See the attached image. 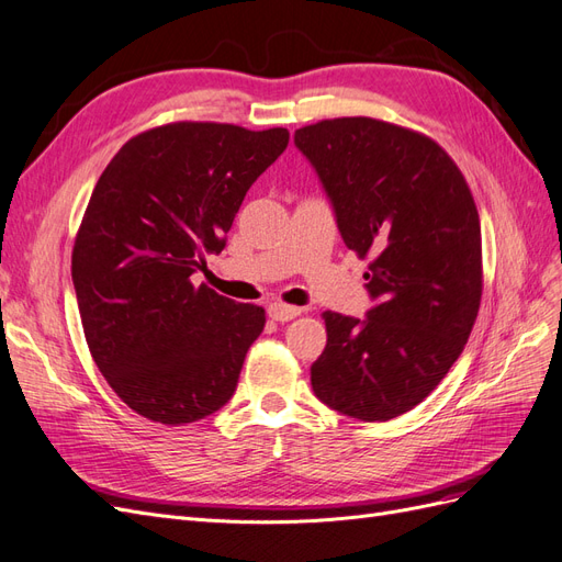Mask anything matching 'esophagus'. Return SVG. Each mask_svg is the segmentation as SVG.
<instances>
[{"label": "esophagus", "mask_w": 562, "mask_h": 562, "mask_svg": "<svg viewBox=\"0 0 562 562\" xmlns=\"http://www.w3.org/2000/svg\"><path fill=\"white\" fill-rule=\"evenodd\" d=\"M267 312H269V316L274 318V321H293L295 316H300L302 314V310L300 307H291V304H283V302H271L269 307H267Z\"/></svg>", "instance_id": "1"}]
</instances>
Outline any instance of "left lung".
<instances>
[{"instance_id": "1", "label": "left lung", "mask_w": 562, "mask_h": 562, "mask_svg": "<svg viewBox=\"0 0 562 562\" xmlns=\"http://www.w3.org/2000/svg\"><path fill=\"white\" fill-rule=\"evenodd\" d=\"M349 250L370 260L368 318L323 312L312 389L333 411L386 422L427 398L464 351L483 295L481 220L448 151L372 116L295 131Z\"/></svg>"}]
</instances>
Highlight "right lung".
Returning a JSON list of instances; mask_svg holds the SVG:
<instances>
[{
  "label": "right lung",
  "mask_w": 562,
  "mask_h": 562,
  "mask_svg": "<svg viewBox=\"0 0 562 562\" xmlns=\"http://www.w3.org/2000/svg\"><path fill=\"white\" fill-rule=\"evenodd\" d=\"M288 138L285 128L164 124L133 135L95 182L72 281L93 361L138 415L180 427L232 398L265 310L192 274L225 248L246 192Z\"/></svg>",
  "instance_id": "1"
}]
</instances>
